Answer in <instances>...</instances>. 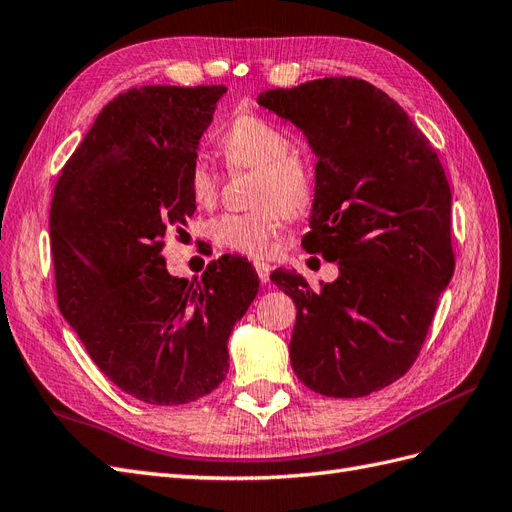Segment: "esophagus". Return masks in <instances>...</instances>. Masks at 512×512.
Returning a JSON list of instances; mask_svg holds the SVG:
<instances>
[{
  "label": "esophagus",
  "mask_w": 512,
  "mask_h": 512,
  "mask_svg": "<svg viewBox=\"0 0 512 512\" xmlns=\"http://www.w3.org/2000/svg\"><path fill=\"white\" fill-rule=\"evenodd\" d=\"M254 269H256V273H258V280H260L262 284H267V282H269V275H271V267L267 265V262L256 260V262H254Z\"/></svg>",
  "instance_id": "obj_1"
}]
</instances>
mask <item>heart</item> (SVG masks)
<instances>
[{"label": "heart", "mask_w": 512, "mask_h": 512, "mask_svg": "<svg viewBox=\"0 0 512 512\" xmlns=\"http://www.w3.org/2000/svg\"><path fill=\"white\" fill-rule=\"evenodd\" d=\"M290 138L267 119L239 115L220 138L226 164L252 170L250 205L254 209L215 215L207 232L228 252L267 256L273 252L286 215L297 218L314 198V173L307 160L290 151ZM188 190L198 205H211L218 196V177L207 160L194 158L188 166Z\"/></svg>", "instance_id": "heart-1"}]
</instances>
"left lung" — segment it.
<instances>
[{"label":"left lung","mask_w":512,"mask_h":512,"mask_svg":"<svg viewBox=\"0 0 512 512\" xmlns=\"http://www.w3.org/2000/svg\"><path fill=\"white\" fill-rule=\"evenodd\" d=\"M258 104L301 128L318 156L301 245L339 267L318 290L297 271L271 273L297 305L294 374L327 397L376 393L414 365L455 271L438 153L393 98L352 76L262 91Z\"/></svg>","instance_id":"obj_1"}]
</instances>
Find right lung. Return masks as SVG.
Instances as JSON below:
<instances>
[{
	"mask_svg": "<svg viewBox=\"0 0 512 512\" xmlns=\"http://www.w3.org/2000/svg\"><path fill=\"white\" fill-rule=\"evenodd\" d=\"M224 85L128 89L108 102L61 168L51 200L59 312L91 361L128 395L190 404L228 374V335L258 292L241 256L200 286L166 271L168 232L196 211L188 166Z\"/></svg>",
	"mask_w": 512,
	"mask_h": 512,
	"instance_id": "obj_1",
	"label": "right lung"
}]
</instances>
